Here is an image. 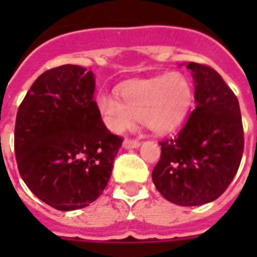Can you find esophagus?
<instances>
[{
  "label": "esophagus",
  "mask_w": 257,
  "mask_h": 257,
  "mask_svg": "<svg viewBox=\"0 0 257 257\" xmlns=\"http://www.w3.org/2000/svg\"><path fill=\"white\" fill-rule=\"evenodd\" d=\"M122 147L125 149H135V148H139L140 147V141L139 140H131V139H125L122 141Z\"/></svg>",
  "instance_id": "1"
}]
</instances>
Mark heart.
I'll use <instances>...</instances> for the list:
<instances>
[{"label":"heart","mask_w":257,"mask_h":257,"mask_svg":"<svg viewBox=\"0 0 257 257\" xmlns=\"http://www.w3.org/2000/svg\"><path fill=\"white\" fill-rule=\"evenodd\" d=\"M118 96L121 101L108 94L96 100L98 112L113 132H122L143 120L152 132L168 133L187 116L193 90L184 74L173 72L125 82Z\"/></svg>","instance_id":"1"}]
</instances>
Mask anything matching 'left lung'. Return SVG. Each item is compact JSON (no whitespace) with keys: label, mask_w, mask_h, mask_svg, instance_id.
Masks as SVG:
<instances>
[{"label":"left lung","mask_w":257,"mask_h":257,"mask_svg":"<svg viewBox=\"0 0 257 257\" xmlns=\"http://www.w3.org/2000/svg\"><path fill=\"white\" fill-rule=\"evenodd\" d=\"M195 82L196 108L173 139L160 143L153 184L165 199L193 207L224 193L239 169L244 149L237 97L217 72L188 62Z\"/></svg>","instance_id":"8db88e82"}]
</instances>
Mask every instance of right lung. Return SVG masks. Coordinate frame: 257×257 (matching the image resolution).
<instances>
[{
    "label": "right lung",
    "mask_w": 257,
    "mask_h": 257,
    "mask_svg": "<svg viewBox=\"0 0 257 257\" xmlns=\"http://www.w3.org/2000/svg\"><path fill=\"white\" fill-rule=\"evenodd\" d=\"M92 70L61 65L44 72L20 105L14 151L30 191L58 211L88 207L112 175L122 139L101 120Z\"/></svg>",
    "instance_id": "1"
}]
</instances>
